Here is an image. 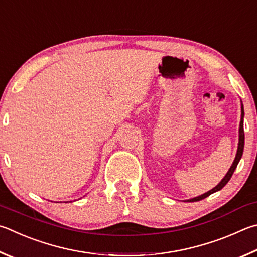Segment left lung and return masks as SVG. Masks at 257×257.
I'll use <instances>...</instances> for the list:
<instances>
[{"label":"left lung","mask_w":257,"mask_h":257,"mask_svg":"<svg viewBox=\"0 0 257 257\" xmlns=\"http://www.w3.org/2000/svg\"><path fill=\"white\" fill-rule=\"evenodd\" d=\"M242 118H244V108H242V104H241V119H240V124H239V143H238V149H237V154H236V157H235V161L234 163H232L231 167L229 169V171H228V173L226 174V176L223 177V179L221 180L220 183H219L216 188H213L212 190H210L209 192L204 193L202 195H200V197H197V198H193L191 200H188V202H195V201H200V200L202 199H206L207 197H209L210 194H212L214 192H217V191L221 190L223 186H225L228 181H229L231 179L232 174H234V172L236 170L237 165H238V163L240 161V158L242 156V151H244V141H245V135H244V122H242Z\"/></svg>","instance_id":"8db88e82"}]
</instances>
